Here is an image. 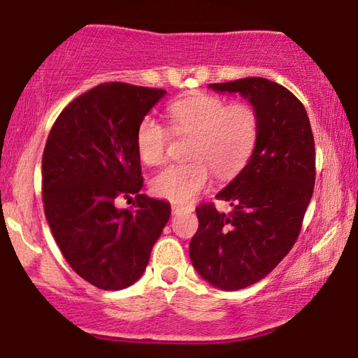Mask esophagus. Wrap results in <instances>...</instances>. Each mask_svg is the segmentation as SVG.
I'll return each mask as SVG.
<instances>
[{"mask_svg":"<svg viewBox=\"0 0 358 358\" xmlns=\"http://www.w3.org/2000/svg\"><path fill=\"white\" fill-rule=\"evenodd\" d=\"M193 210V208L191 206H180V204H172V213L177 215V214H181V213H191Z\"/></svg>","mask_w":358,"mask_h":358,"instance_id":"esophagus-1","label":"esophagus"}]
</instances>
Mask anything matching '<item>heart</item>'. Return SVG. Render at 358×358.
<instances>
[{
	"instance_id": "heart-1",
	"label": "heart",
	"mask_w": 358,
	"mask_h": 358,
	"mask_svg": "<svg viewBox=\"0 0 358 358\" xmlns=\"http://www.w3.org/2000/svg\"><path fill=\"white\" fill-rule=\"evenodd\" d=\"M175 133L193 134L188 157L193 162L164 167L150 181L152 191L172 203H188L208 185L209 168L219 177L238 173L258 141V117L248 105H230L215 95L198 94L170 105ZM167 131L154 117H144L136 129V150L148 165L165 157Z\"/></svg>"
}]
</instances>
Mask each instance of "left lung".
Masks as SVG:
<instances>
[{"mask_svg": "<svg viewBox=\"0 0 358 358\" xmlns=\"http://www.w3.org/2000/svg\"><path fill=\"white\" fill-rule=\"evenodd\" d=\"M208 87L238 94L259 123L248 162L217 193L234 210L196 208L199 227L189 243L201 278L217 289L240 290L264 279L300 234L315 188V139L305 107L284 85L245 78Z\"/></svg>", "mask_w": 358, "mask_h": 358, "instance_id": "8db88e82", "label": "left lung"}]
</instances>
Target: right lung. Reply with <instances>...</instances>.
<instances>
[{
  "instance_id": "add662e5",
  "label": "right lung",
  "mask_w": 358,
  "mask_h": 358,
  "mask_svg": "<svg viewBox=\"0 0 358 358\" xmlns=\"http://www.w3.org/2000/svg\"><path fill=\"white\" fill-rule=\"evenodd\" d=\"M167 90L105 83L74 99L42 157L45 217L69 266L102 290L133 285L170 219L167 201L141 194L136 129ZM135 196L133 210L116 199Z\"/></svg>"
}]
</instances>
